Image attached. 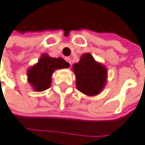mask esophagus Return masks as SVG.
I'll return each mask as SVG.
<instances>
[{"label":"esophagus","instance_id":"obj_1","mask_svg":"<svg viewBox=\"0 0 145 145\" xmlns=\"http://www.w3.org/2000/svg\"><path fill=\"white\" fill-rule=\"evenodd\" d=\"M66 60H67L70 65L72 64V60H71V59H70V58H66Z\"/></svg>","mask_w":145,"mask_h":145}]
</instances>
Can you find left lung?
<instances>
[{
    "label": "left lung",
    "mask_w": 145,
    "mask_h": 145,
    "mask_svg": "<svg viewBox=\"0 0 145 145\" xmlns=\"http://www.w3.org/2000/svg\"><path fill=\"white\" fill-rule=\"evenodd\" d=\"M76 76L77 89L87 96H96L105 88L107 82V68L96 61L91 54H84L72 66Z\"/></svg>",
    "instance_id": "obj_1"
}]
</instances>
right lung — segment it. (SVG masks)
<instances>
[{
	"label": "right lung",
	"instance_id": "add662e5",
	"mask_svg": "<svg viewBox=\"0 0 145 145\" xmlns=\"http://www.w3.org/2000/svg\"><path fill=\"white\" fill-rule=\"evenodd\" d=\"M69 67V63L64 59L52 58L43 54L38 62L28 68L27 81L35 91H43L51 86L52 75L55 70Z\"/></svg>",
	"mask_w": 145,
	"mask_h": 145
}]
</instances>
